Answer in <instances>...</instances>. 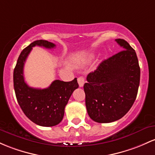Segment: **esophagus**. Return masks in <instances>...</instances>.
<instances>
[{"instance_id": "34e87169", "label": "esophagus", "mask_w": 155, "mask_h": 155, "mask_svg": "<svg viewBox=\"0 0 155 155\" xmlns=\"http://www.w3.org/2000/svg\"><path fill=\"white\" fill-rule=\"evenodd\" d=\"M84 81H85L84 78L82 77V76H80V77L78 78V83H79V85L80 87H83V85H84Z\"/></svg>"}]
</instances>
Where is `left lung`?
Returning a JSON list of instances; mask_svg holds the SVG:
<instances>
[{
    "label": "left lung",
    "instance_id": "left-lung-1",
    "mask_svg": "<svg viewBox=\"0 0 155 155\" xmlns=\"http://www.w3.org/2000/svg\"><path fill=\"white\" fill-rule=\"evenodd\" d=\"M115 41L124 50L101 62L87 75L84 84L87 111L98 123H110L124 116L135 102L140 84L135 51L123 39Z\"/></svg>",
    "mask_w": 155,
    "mask_h": 155
}]
</instances>
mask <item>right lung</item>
I'll return each instance as SVG.
<instances>
[{
	"mask_svg": "<svg viewBox=\"0 0 155 155\" xmlns=\"http://www.w3.org/2000/svg\"><path fill=\"white\" fill-rule=\"evenodd\" d=\"M36 45L50 49L56 46L47 40H39L22 51L13 74L15 95L20 108L32 122L42 127H53L62 121L64 107L79 84L75 78L71 81L55 80L45 89L28 86L24 80L23 67L32 48Z\"/></svg>",
	"mask_w": 155,
	"mask_h": 155,
	"instance_id": "add662e5",
	"label": "right lung"
}]
</instances>
